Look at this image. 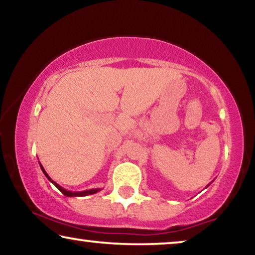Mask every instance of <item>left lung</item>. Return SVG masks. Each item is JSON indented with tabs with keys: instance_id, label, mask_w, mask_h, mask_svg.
I'll use <instances>...</instances> for the list:
<instances>
[{
	"instance_id": "obj_1",
	"label": "left lung",
	"mask_w": 255,
	"mask_h": 255,
	"mask_svg": "<svg viewBox=\"0 0 255 255\" xmlns=\"http://www.w3.org/2000/svg\"><path fill=\"white\" fill-rule=\"evenodd\" d=\"M209 185H210V184H209ZM209 185H208V186H209ZM208 186H207V187H208Z\"/></svg>"
}]
</instances>
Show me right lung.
Masks as SVG:
<instances>
[{"mask_svg":"<svg viewBox=\"0 0 255 255\" xmlns=\"http://www.w3.org/2000/svg\"><path fill=\"white\" fill-rule=\"evenodd\" d=\"M39 165H40V168H41V171L44 172V174L46 175V177H47V179L49 181L52 182V184H54V186L55 187L59 189V191L62 193L63 195H66V196H68V198H74V196H87V195H91V194H96V193H98L99 191H100V188H91V189H88V191H82V192H71V191H67V189H64L63 187H61L60 185H57L55 181H53L52 179H51V177H49V175L47 174V172L45 171V168L42 167V165L40 164V162H39Z\"/></svg>","mask_w":255,"mask_h":255,"instance_id":"add662e5","label":"right lung"}]
</instances>
